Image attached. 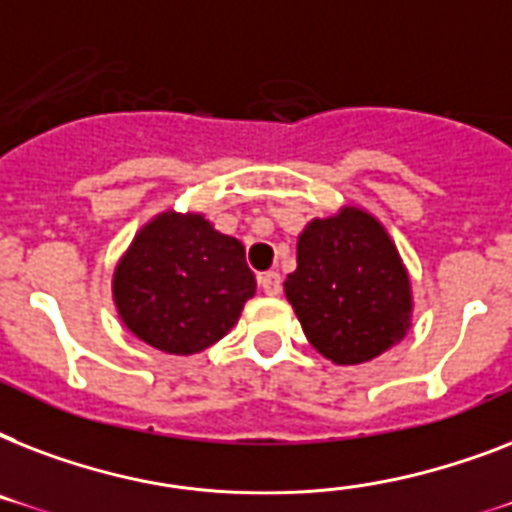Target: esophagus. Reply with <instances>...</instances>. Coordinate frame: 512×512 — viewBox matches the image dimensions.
<instances>
[{
  "mask_svg": "<svg viewBox=\"0 0 512 512\" xmlns=\"http://www.w3.org/2000/svg\"><path fill=\"white\" fill-rule=\"evenodd\" d=\"M257 284H260V289H263L265 295H281V276L276 271L260 273V276H257Z\"/></svg>",
  "mask_w": 512,
  "mask_h": 512,
  "instance_id": "1",
  "label": "esophagus"
}]
</instances>
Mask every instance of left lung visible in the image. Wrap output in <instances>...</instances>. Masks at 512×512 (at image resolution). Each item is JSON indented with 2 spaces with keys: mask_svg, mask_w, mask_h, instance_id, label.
<instances>
[{
  "mask_svg": "<svg viewBox=\"0 0 512 512\" xmlns=\"http://www.w3.org/2000/svg\"><path fill=\"white\" fill-rule=\"evenodd\" d=\"M284 295L308 342L340 366L372 361L412 327L404 260L385 225L361 207L305 225Z\"/></svg>",
  "mask_w": 512,
  "mask_h": 512,
  "instance_id": "left-lung-1",
  "label": "left lung"
}]
</instances>
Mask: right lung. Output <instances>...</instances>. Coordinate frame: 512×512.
<instances>
[{"instance_id":"obj_1","label":"right lung","mask_w":512,"mask_h":512,"mask_svg":"<svg viewBox=\"0 0 512 512\" xmlns=\"http://www.w3.org/2000/svg\"><path fill=\"white\" fill-rule=\"evenodd\" d=\"M111 284L124 327L172 356L223 340L257 289L239 239L199 212L175 209L135 233Z\"/></svg>"}]
</instances>
